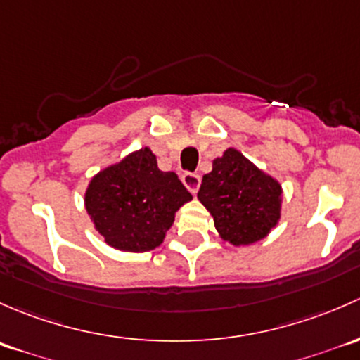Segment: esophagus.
Masks as SVG:
<instances>
[{
    "mask_svg": "<svg viewBox=\"0 0 360 360\" xmlns=\"http://www.w3.org/2000/svg\"><path fill=\"white\" fill-rule=\"evenodd\" d=\"M181 181H184V185L192 192V194H195V192L199 191V185H201V176H199L198 173L187 172L181 175Z\"/></svg>",
    "mask_w": 360,
    "mask_h": 360,
    "instance_id": "obj_1",
    "label": "esophagus"
}]
</instances>
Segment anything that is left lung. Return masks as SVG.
I'll list each match as a JSON object with an SVG mask.
<instances>
[{
	"instance_id": "8db88e82",
	"label": "left lung",
	"mask_w": 360,
	"mask_h": 360,
	"mask_svg": "<svg viewBox=\"0 0 360 360\" xmlns=\"http://www.w3.org/2000/svg\"><path fill=\"white\" fill-rule=\"evenodd\" d=\"M198 199L213 217L221 239L232 246H248L279 224L283 187L231 147L202 176Z\"/></svg>"
}]
</instances>
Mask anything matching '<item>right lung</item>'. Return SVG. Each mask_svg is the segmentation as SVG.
I'll return each mask as SVG.
<instances>
[{"mask_svg": "<svg viewBox=\"0 0 360 360\" xmlns=\"http://www.w3.org/2000/svg\"><path fill=\"white\" fill-rule=\"evenodd\" d=\"M192 194L176 173L161 172L149 147L98 172L84 192V206L109 246L143 253L158 248Z\"/></svg>", "mask_w": 360, "mask_h": 360, "instance_id": "right-lung-1", "label": "right lung"}]
</instances>
